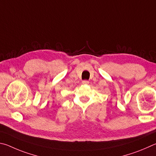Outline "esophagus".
<instances>
[{
  "label": "esophagus",
  "mask_w": 156,
  "mask_h": 156,
  "mask_svg": "<svg viewBox=\"0 0 156 156\" xmlns=\"http://www.w3.org/2000/svg\"><path fill=\"white\" fill-rule=\"evenodd\" d=\"M82 83H83V84H86V85H87V84L89 83V81H88V80H83V81H82Z\"/></svg>",
  "instance_id": "1"
}]
</instances>
